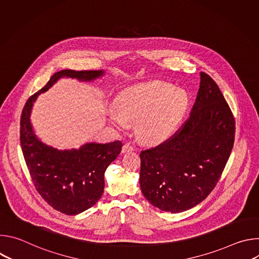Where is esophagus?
<instances>
[{
	"instance_id": "esophagus-1",
	"label": "esophagus",
	"mask_w": 259,
	"mask_h": 259,
	"mask_svg": "<svg viewBox=\"0 0 259 259\" xmlns=\"http://www.w3.org/2000/svg\"><path fill=\"white\" fill-rule=\"evenodd\" d=\"M132 151H134V146L130 142H126L122 147V153H127V152H132Z\"/></svg>"
}]
</instances>
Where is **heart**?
Wrapping results in <instances>:
<instances>
[{
  "label": "heart",
  "instance_id": "obj_1",
  "mask_svg": "<svg viewBox=\"0 0 259 259\" xmlns=\"http://www.w3.org/2000/svg\"><path fill=\"white\" fill-rule=\"evenodd\" d=\"M188 106V95L181 89L162 81L139 84L122 91L115 100L119 115L110 114L109 121L124 130L137 122L140 137L147 142H160L178 128Z\"/></svg>",
  "mask_w": 259,
  "mask_h": 259
}]
</instances>
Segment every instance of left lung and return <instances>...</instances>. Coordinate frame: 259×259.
Listing matches in <instances>:
<instances>
[{"instance_id": "1", "label": "left lung", "mask_w": 259, "mask_h": 259, "mask_svg": "<svg viewBox=\"0 0 259 259\" xmlns=\"http://www.w3.org/2000/svg\"><path fill=\"white\" fill-rule=\"evenodd\" d=\"M201 82L190 117L168 139L140 153V189L155 207L172 213L191 209L216 187L236 133L232 110L215 81Z\"/></svg>"}]
</instances>
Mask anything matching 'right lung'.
I'll use <instances>...</instances> for the list:
<instances>
[{"instance_id": "1", "label": "right lung", "mask_w": 259, "mask_h": 259, "mask_svg": "<svg viewBox=\"0 0 259 259\" xmlns=\"http://www.w3.org/2000/svg\"><path fill=\"white\" fill-rule=\"evenodd\" d=\"M102 73V70L57 71L41 90L27 99L21 113L20 144L33 186L51 207L66 215L79 214L101 198L104 172L121 153L123 143L120 140L104 144L91 142L79 150L58 151L33 134L29 120L31 107L40 93L62 77L91 81Z\"/></svg>"}]
</instances>
